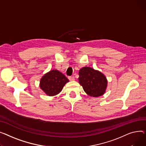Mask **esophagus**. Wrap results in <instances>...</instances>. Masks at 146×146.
Returning a JSON list of instances; mask_svg holds the SVG:
<instances>
[{
    "mask_svg": "<svg viewBox=\"0 0 146 146\" xmlns=\"http://www.w3.org/2000/svg\"><path fill=\"white\" fill-rule=\"evenodd\" d=\"M68 79H69V80L70 81H73L75 80V78L74 76H69V77H68Z\"/></svg>",
    "mask_w": 146,
    "mask_h": 146,
    "instance_id": "1",
    "label": "esophagus"
}]
</instances>
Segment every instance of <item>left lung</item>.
I'll return each instance as SVG.
<instances>
[{"label": "left lung", "mask_w": 146, "mask_h": 146, "mask_svg": "<svg viewBox=\"0 0 146 146\" xmlns=\"http://www.w3.org/2000/svg\"><path fill=\"white\" fill-rule=\"evenodd\" d=\"M78 82L88 96L94 97L104 95L108 84L104 74L88 66L80 70Z\"/></svg>", "instance_id": "obj_1"}]
</instances>
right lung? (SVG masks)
I'll return each instance as SVG.
<instances>
[{
	"label": "right lung",
	"instance_id": "right-lung-1",
	"mask_svg": "<svg viewBox=\"0 0 146 146\" xmlns=\"http://www.w3.org/2000/svg\"><path fill=\"white\" fill-rule=\"evenodd\" d=\"M68 82L69 80L62 73L57 70H52L42 76L39 87L47 96L52 97L61 92Z\"/></svg>",
	"mask_w": 146,
	"mask_h": 146
}]
</instances>
